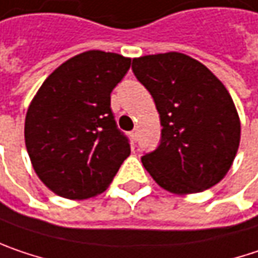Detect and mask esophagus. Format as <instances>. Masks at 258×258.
I'll return each instance as SVG.
<instances>
[{
    "mask_svg": "<svg viewBox=\"0 0 258 258\" xmlns=\"http://www.w3.org/2000/svg\"><path fill=\"white\" fill-rule=\"evenodd\" d=\"M131 137H132L134 141H137V138H138V131H137V129H134V131L131 132Z\"/></svg>",
    "mask_w": 258,
    "mask_h": 258,
    "instance_id": "34e87169",
    "label": "esophagus"
}]
</instances>
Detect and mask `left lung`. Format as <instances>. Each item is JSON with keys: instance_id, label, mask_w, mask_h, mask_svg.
Wrapping results in <instances>:
<instances>
[{"instance_id": "8db88e82", "label": "left lung", "mask_w": 258, "mask_h": 258, "mask_svg": "<svg viewBox=\"0 0 258 258\" xmlns=\"http://www.w3.org/2000/svg\"><path fill=\"white\" fill-rule=\"evenodd\" d=\"M132 70L154 98L161 139L142 164L169 192H201L219 183L236 156L241 123L228 89L182 52L134 58Z\"/></svg>"}]
</instances>
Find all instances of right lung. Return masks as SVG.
Instances as JSON below:
<instances>
[{"mask_svg": "<svg viewBox=\"0 0 258 258\" xmlns=\"http://www.w3.org/2000/svg\"><path fill=\"white\" fill-rule=\"evenodd\" d=\"M131 58L98 49L58 66L41 85L25 120L33 170L48 189L69 200L104 192L131 154L110 108V94Z\"/></svg>", "mask_w": 258, "mask_h": 258, "instance_id": "obj_1", "label": "right lung"}]
</instances>
